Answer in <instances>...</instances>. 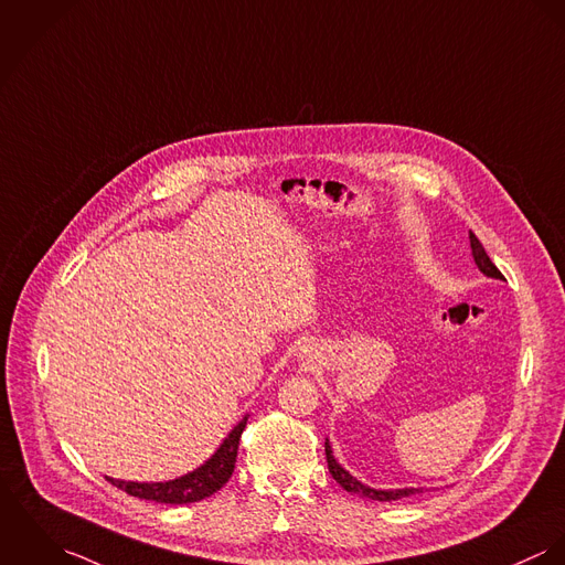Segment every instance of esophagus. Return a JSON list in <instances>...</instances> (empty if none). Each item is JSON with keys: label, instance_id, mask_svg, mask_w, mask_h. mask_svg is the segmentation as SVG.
<instances>
[{"label": "esophagus", "instance_id": "34e87169", "mask_svg": "<svg viewBox=\"0 0 565 565\" xmlns=\"http://www.w3.org/2000/svg\"><path fill=\"white\" fill-rule=\"evenodd\" d=\"M303 353H310V351H308V349H306V351H303Z\"/></svg>", "mask_w": 565, "mask_h": 565}]
</instances>
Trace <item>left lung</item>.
<instances>
[{"mask_svg": "<svg viewBox=\"0 0 565 565\" xmlns=\"http://www.w3.org/2000/svg\"><path fill=\"white\" fill-rule=\"evenodd\" d=\"M470 249H472V257H475V264L477 268L486 275V277H492V279H502L501 270L494 266V262L490 259V255L483 249V245L479 243V238L470 232ZM324 455H327V466H329V472L331 477L351 494H358L362 499H371V501H398V499H407V497H414V494H423V490L427 488H394V490H379V488H371L366 483H362L360 479H355L347 468H342L338 463V459L333 457V448H331V441L329 438L324 439Z\"/></svg>", "mask_w": 565, "mask_h": 565, "instance_id": "1", "label": "left lung"}]
</instances>
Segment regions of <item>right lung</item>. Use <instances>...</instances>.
Wrapping results in <instances>:
<instances>
[{
    "mask_svg": "<svg viewBox=\"0 0 565 565\" xmlns=\"http://www.w3.org/2000/svg\"><path fill=\"white\" fill-rule=\"evenodd\" d=\"M247 418L243 420L225 436L221 446L205 459L199 468L190 470L186 475L171 479V481H158V483H138V481H121L106 477L115 488L124 490L129 497L145 499V501L164 502V504H186V502H196L212 497L216 490H221L236 466L238 457V444L241 436L247 427Z\"/></svg>",
    "mask_w": 565,
    "mask_h": 565,
    "instance_id": "obj_1",
    "label": "right lung"
}]
</instances>
